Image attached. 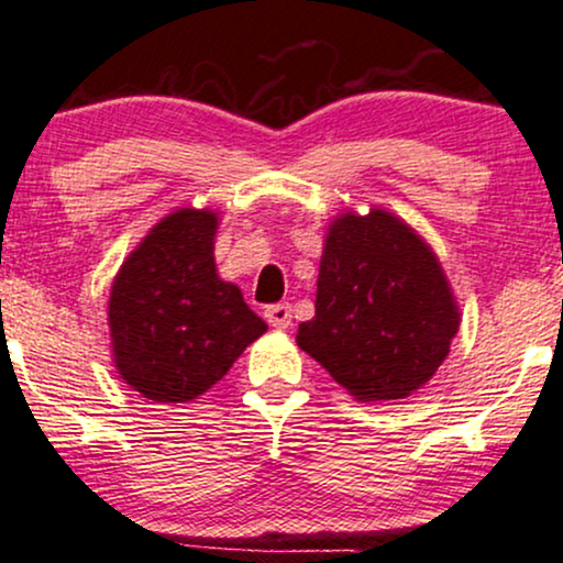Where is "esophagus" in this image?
<instances>
[{
  "label": "esophagus",
  "instance_id": "34e87169",
  "mask_svg": "<svg viewBox=\"0 0 563 563\" xmlns=\"http://www.w3.org/2000/svg\"><path fill=\"white\" fill-rule=\"evenodd\" d=\"M266 321L276 329L292 327V306H289V302H276V306H268Z\"/></svg>",
  "mask_w": 563,
  "mask_h": 563
}]
</instances>
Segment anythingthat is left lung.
Masks as SVG:
<instances>
[{"instance_id": "8db88e82", "label": "left lung", "mask_w": 563, "mask_h": 563, "mask_svg": "<svg viewBox=\"0 0 563 563\" xmlns=\"http://www.w3.org/2000/svg\"><path fill=\"white\" fill-rule=\"evenodd\" d=\"M459 332L438 257L385 210L336 218L323 247L316 316L297 329L358 400H398L432 379Z\"/></svg>"}]
</instances>
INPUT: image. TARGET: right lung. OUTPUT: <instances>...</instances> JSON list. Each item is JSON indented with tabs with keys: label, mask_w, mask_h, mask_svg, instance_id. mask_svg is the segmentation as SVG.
Masks as SVG:
<instances>
[{
	"label": "right lung",
	"mask_w": 563,
	"mask_h": 563,
	"mask_svg": "<svg viewBox=\"0 0 563 563\" xmlns=\"http://www.w3.org/2000/svg\"><path fill=\"white\" fill-rule=\"evenodd\" d=\"M213 236L216 213H170L112 282V355L125 385L144 398L195 400L268 329L240 287L218 279Z\"/></svg>",
	"instance_id": "obj_1"
}]
</instances>
